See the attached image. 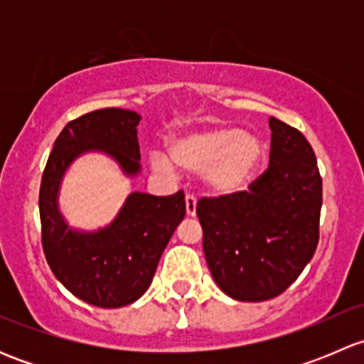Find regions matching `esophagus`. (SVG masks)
I'll list each match as a JSON object with an SVG mask.
<instances>
[{
	"label": "esophagus",
	"mask_w": 364,
	"mask_h": 364,
	"mask_svg": "<svg viewBox=\"0 0 364 364\" xmlns=\"http://www.w3.org/2000/svg\"><path fill=\"white\" fill-rule=\"evenodd\" d=\"M185 203H186V213H188L190 216L196 215V208H197V199L193 196H186L185 197Z\"/></svg>",
	"instance_id": "34e87169"
}]
</instances>
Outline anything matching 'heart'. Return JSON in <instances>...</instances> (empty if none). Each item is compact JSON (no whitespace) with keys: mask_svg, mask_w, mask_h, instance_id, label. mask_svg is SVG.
<instances>
[{"mask_svg":"<svg viewBox=\"0 0 364 364\" xmlns=\"http://www.w3.org/2000/svg\"><path fill=\"white\" fill-rule=\"evenodd\" d=\"M171 155L190 172H203L205 185L216 193L240 192L255 174L264 148L259 139L234 127H211L176 139ZM151 165L160 174H172L165 153L153 151Z\"/></svg>","mask_w":364,"mask_h":364,"instance_id":"heart-1","label":"heart"}]
</instances>
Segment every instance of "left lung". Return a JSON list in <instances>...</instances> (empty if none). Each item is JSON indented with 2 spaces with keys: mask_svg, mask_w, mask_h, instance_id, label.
<instances>
[{
  "mask_svg": "<svg viewBox=\"0 0 364 364\" xmlns=\"http://www.w3.org/2000/svg\"><path fill=\"white\" fill-rule=\"evenodd\" d=\"M266 171L247 190L203 197L197 216L213 278L237 301H267L287 291L318 245L322 178L310 142L269 117Z\"/></svg>",
  "mask_w": 364,
  "mask_h": 364,
  "instance_id": "1",
  "label": "left lung"
}]
</instances>
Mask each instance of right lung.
Here are the masks:
<instances>
[{
    "instance_id": "right-lung-1",
    "label": "right lung",
    "mask_w": 364,
    "mask_h": 364,
    "mask_svg": "<svg viewBox=\"0 0 364 364\" xmlns=\"http://www.w3.org/2000/svg\"><path fill=\"white\" fill-rule=\"evenodd\" d=\"M141 116L105 107L82 114L58 135L40 185L42 247L54 277L79 299L100 308L134 303L148 291L161 252L185 218V193L155 197L132 193L109 227L93 234L75 232L58 211L61 178L75 156L100 149L114 156L127 174H137Z\"/></svg>"
}]
</instances>
